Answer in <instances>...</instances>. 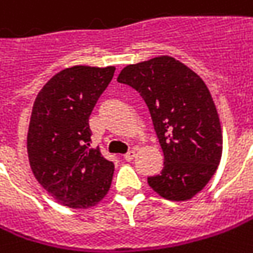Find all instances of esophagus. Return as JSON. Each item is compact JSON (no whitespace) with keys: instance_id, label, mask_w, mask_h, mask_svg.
<instances>
[{"instance_id":"34e87169","label":"esophagus","mask_w":253,"mask_h":253,"mask_svg":"<svg viewBox=\"0 0 253 253\" xmlns=\"http://www.w3.org/2000/svg\"><path fill=\"white\" fill-rule=\"evenodd\" d=\"M134 155H136V152H134V150H130V152H127L126 155L123 156V159H125L126 162H131V160L134 159Z\"/></svg>"}]
</instances>
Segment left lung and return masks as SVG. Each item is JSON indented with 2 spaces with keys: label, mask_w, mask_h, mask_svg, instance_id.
<instances>
[{
  "label": "left lung",
  "mask_w": 253,
  "mask_h": 253,
  "mask_svg": "<svg viewBox=\"0 0 253 253\" xmlns=\"http://www.w3.org/2000/svg\"><path fill=\"white\" fill-rule=\"evenodd\" d=\"M117 82L140 93L165 155L163 170L147 177L149 186L168 201L192 199L215 174L223 149L220 120L208 85L169 55L128 64Z\"/></svg>",
  "instance_id": "left-lung-1"
}]
</instances>
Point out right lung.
<instances>
[{"label": "right lung", "mask_w": 253, "mask_h": 253, "mask_svg": "<svg viewBox=\"0 0 253 253\" xmlns=\"http://www.w3.org/2000/svg\"><path fill=\"white\" fill-rule=\"evenodd\" d=\"M114 66H74L52 76L36 97L27 133L31 170L48 195L88 209L107 195L114 165L91 149L88 117L114 76Z\"/></svg>", "instance_id": "obj_1"}]
</instances>
